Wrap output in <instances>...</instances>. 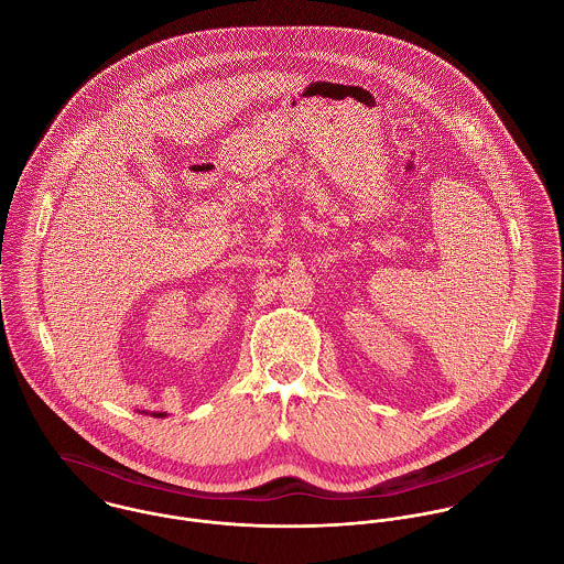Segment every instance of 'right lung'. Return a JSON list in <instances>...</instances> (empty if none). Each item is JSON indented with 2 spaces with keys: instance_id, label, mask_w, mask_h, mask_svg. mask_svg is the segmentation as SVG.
Wrapping results in <instances>:
<instances>
[{
  "instance_id": "obj_1",
  "label": "right lung",
  "mask_w": 564,
  "mask_h": 564,
  "mask_svg": "<svg viewBox=\"0 0 564 564\" xmlns=\"http://www.w3.org/2000/svg\"><path fill=\"white\" fill-rule=\"evenodd\" d=\"M154 416H164V412H159V414H156V412H154Z\"/></svg>"
}]
</instances>
